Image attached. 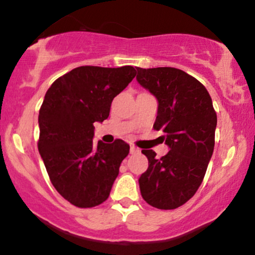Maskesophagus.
<instances>
[{
	"label": "esophagus",
	"instance_id": "esophagus-1",
	"mask_svg": "<svg viewBox=\"0 0 255 255\" xmlns=\"http://www.w3.org/2000/svg\"><path fill=\"white\" fill-rule=\"evenodd\" d=\"M129 151H130V154H136V152H139V149L136 148V146H134V145H130Z\"/></svg>",
	"mask_w": 255,
	"mask_h": 255
}]
</instances>
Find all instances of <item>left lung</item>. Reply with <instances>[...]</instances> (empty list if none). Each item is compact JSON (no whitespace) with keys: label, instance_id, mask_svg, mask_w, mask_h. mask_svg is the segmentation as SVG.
Instances as JSON below:
<instances>
[{"label":"left lung","instance_id":"obj_1","mask_svg":"<svg viewBox=\"0 0 255 255\" xmlns=\"http://www.w3.org/2000/svg\"><path fill=\"white\" fill-rule=\"evenodd\" d=\"M136 80L159 101L155 130L170 151L157 159L141 150L149 167L139 178L143 199L161 210L186 204L204 179L215 145L218 117L208 90L194 77L173 67L140 68Z\"/></svg>","mask_w":255,"mask_h":255}]
</instances>
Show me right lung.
Listing matches in <instances>:
<instances>
[{
    "mask_svg": "<svg viewBox=\"0 0 255 255\" xmlns=\"http://www.w3.org/2000/svg\"><path fill=\"white\" fill-rule=\"evenodd\" d=\"M132 66H82L51 84L39 111L37 148L56 191L78 208L109 198L129 145L93 140L94 123L110 115L115 96L132 82Z\"/></svg>",
    "mask_w": 255,
    "mask_h": 255,
    "instance_id": "right-lung-1",
    "label": "right lung"
}]
</instances>
